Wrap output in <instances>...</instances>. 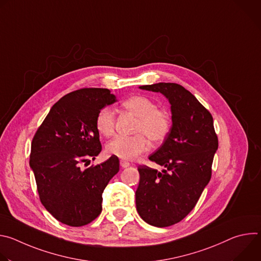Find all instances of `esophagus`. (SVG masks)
I'll return each instance as SVG.
<instances>
[{
  "mask_svg": "<svg viewBox=\"0 0 261 261\" xmlns=\"http://www.w3.org/2000/svg\"><path fill=\"white\" fill-rule=\"evenodd\" d=\"M120 164H121L122 168H127L128 166H130V163L127 162V161H124V160H121V161H120Z\"/></svg>",
  "mask_w": 261,
  "mask_h": 261,
  "instance_id": "obj_1",
  "label": "esophagus"
}]
</instances>
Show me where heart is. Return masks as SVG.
<instances>
[{
    "mask_svg": "<svg viewBox=\"0 0 261 261\" xmlns=\"http://www.w3.org/2000/svg\"><path fill=\"white\" fill-rule=\"evenodd\" d=\"M122 105L138 117L135 132L140 133L132 136H116L107 143L106 150L110 155L130 161L148 148V142L144 136L145 135L153 142H160L166 137L170 129V119L166 111L158 109L156 103L145 96L137 95L130 97ZM115 124L116 115L113 108L106 106L99 110L95 125L101 135L109 136L113 134ZM142 133L145 134L144 136Z\"/></svg>",
    "mask_w": 261,
    "mask_h": 261,
    "instance_id": "heart-1",
    "label": "heart"
}]
</instances>
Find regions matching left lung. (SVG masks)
Here are the masks:
<instances>
[{"mask_svg":"<svg viewBox=\"0 0 261 261\" xmlns=\"http://www.w3.org/2000/svg\"><path fill=\"white\" fill-rule=\"evenodd\" d=\"M139 89L161 93L170 104L171 129L148 157L163 169L140 165L135 193L141 219L150 225L167 227L181 221L196 205L211 179L218 137L210 111L184 87L159 83Z\"/></svg>","mask_w":261,"mask_h":261,"instance_id":"obj_1","label":"left lung"}]
</instances>
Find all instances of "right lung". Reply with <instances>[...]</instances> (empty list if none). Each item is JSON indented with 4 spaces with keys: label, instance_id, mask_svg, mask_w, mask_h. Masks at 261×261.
Masks as SVG:
<instances>
[{
    "label": "right lung",
    "instance_id": "add662e5",
    "mask_svg": "<svg viewBox=\"0 0 261 261\" xmlns=\"http://www.w3.org/2000/svg\"><path fill=\"white\" fill-rule=\"evenodd\" d=\"M117 102L107 89H81L62 97L49 110L31 145L32 168L44 207L66 225L80 227L102 211V193L119 172L111 156L85 170L81 162L102 150L95 121L99 110Z\"/></svg>",
    "mask_w": 261,
    "mask_h": 261
}]
</instances>
